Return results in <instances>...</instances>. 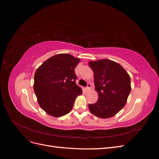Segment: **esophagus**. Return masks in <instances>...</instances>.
<instances>
[{
	"instance_id": "esophagus-1",
	"label": "esophagus",
	"mask_w": 159,
	"mask_h": 159,
	"mask_svg": "<svg viewBox=\"0 0 159 159\" xmlns=\"http://www.w3.org/2000/svg\"><path fill=\"white\" fill-rule=\"evenodd\" d=\"M91 86V84H90V83H88V86H87V87H86V88H85V90L87 91H88L90 89Z\"/></svg>"
}]
</instances>
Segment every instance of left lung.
Here are the masks:
<instances>
[{
  "label": "left lung",
  "mask_w": 159,
  "mask_h": 159,
  "mask_svg": "<svg viewBox=\"0 0 159 159\" xmlns=\"http://www.w3.org/2000/svg\"><path fill=\"white\" fill-rule=\"evenodd\" d=\"M89 66L94 73L98 100L89 104L90 112L102 119L111 117L121 110L131 92V78L127 71L114 61L102 59L91 61Z\"/></svg>",
  "instance_id": "left-lung-1"
}]
</instances>
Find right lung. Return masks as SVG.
Returning a JSON list of instances; mask_svg holds the SVG:
<instances>
[{"instance_id":"obj_1","label":"right lung","mask_w":159,"mask_h":159,"mask_svg":"<svg viewBox=\"0 0 159 159\" xmlns=\"http://www.w3.org/2000/svg\"><path fill=\"white\" fill-rule=\"evenodd\" d=\"M80 60L58 54L46 60L34 74V90L41 108L51 116L61 117L71 110L76 98L82 93L77 85L75 68Z\"/></svg>"}]
</instances>
